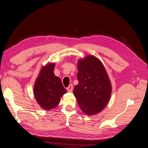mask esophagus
Here are the masks:
<instances>
[{
	"label": "esophagus",
	"mask_w": 148,
	"mask_h": 148,
	"mask_svg": "<svg viewBox=\"0 0 148 148\" xmlns=\"http://www.w3.org/2000/svg\"><path fill=\"white\" fill-rule=\"evenodd\" d=\"M66 89H67V91L72 92V90H73V85H72V84H71V85H69L67 88H66Z\"/></svg>",
	"instance_id": "1"
}]
</instances>
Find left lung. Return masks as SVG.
Returning <instances> with one entry per match:
<instances>
[{
  "label": "left lung",
  "mask_w": 148,
  "mask_h": 148,
  "mask_svg": "<svg viewBox=\"0 0 148 148\" xmlns=\"http://www.w3.org/2000/svg\"><path fill=\"white\" fill-rule=\"evenodd\" d=\"M78 84L74 94L82 110L88 115L100 112L108 103L112 86L105 67L97 58L88 56L77 64Z\"/></svg>",
  "instance_id": "8db88e82"
}]
</instances>
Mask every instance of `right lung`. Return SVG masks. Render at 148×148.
<instances>
[{
  "instance_id": "obj_1",
  "label": "right lung",
  "mask_w": 148,
  "mask_h": 148,
  "mask_svg": "<svg viewBox=\"0 0 148 148\" xmlns=\"http://www.w3.org/2000/svg\"><path fill=\"white\" fill-rule=\"evenodd\" d=\"M54 63L43 66L34 86L35 99L41 108L45 110L57 106L60 97L66 92L62 81L54 75Z\"/></svg>"
}]
</instances>
